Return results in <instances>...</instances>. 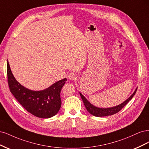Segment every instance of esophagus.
Returning a JSON list of instances; mask_svg holds the SVG:
<instances>
[{"label":"esophagus","instance_id":"esophagus-1","mask_svg":"<svg viewBox=\"0 0 149 149\" xmlns=\"http://www.w3.org/2000/svg\"><path fill=\"white\" fill-rule=\"evenodd\" d=\"M68 79L70 80H76L77 79V75L75 74H74V72H71L68 75Z\"/></svg>","mask_w":149,"mask_h":149}]
</instances>
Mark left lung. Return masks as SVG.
<instances>
[{
	"instance_id": "1",
	"label": "left lung",
	"mask_w": 149,
	"mask_h": 149,
	"mask_svg": "<svg viewBox=\"0 0 149 149\" xmlns=\"http://www.w3.org/2000/svg\"><path fill=\"white\" fill-rule=\"evenodd\" d=\"M137 90V88L136 89L135 91H134V92L131 95V97L129 98H127L126 101H124L123 103L118 105V106L111 107V108H101L96 107L93 106V104H91L81 93H80V95L81 99H82L85 107L86 109H87V111H88V113H90L91 114L95 116L102 117V116H110V115H113L114 114H116L118 112H119L120 110H121L129 102V101L132 98L134 95L136 93Z\"/></svg>"
}]
</instances>
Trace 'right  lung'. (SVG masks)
Masks as SVG:
<instances>
[{
  "label": "right lung",
  "instance_id": "1",
  "mask_svg": "<svg viewBox=\"0 0 149 149\" xmlns=\"http://www.w3.org/2000/svg\"><path fill=\"white\" fill-rule=\"evenodd\" d=\"M8 84L11 93L27 111L40 118L54 116L61 107L60 93L67 79L65 78L40 91H33L24 87L13 75L7 61Z\"/></svg>",
  "mask_w": 149,
  "mask_h": 149
}]
</instances>
